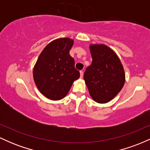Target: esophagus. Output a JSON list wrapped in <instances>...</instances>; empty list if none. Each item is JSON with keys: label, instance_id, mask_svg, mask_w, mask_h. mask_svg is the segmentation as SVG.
I'll return each instance as SVG.
<instances>
[{"label": "esophagus", "instance_id": "34e87169", "mask_svg": "<svg viewBox=\"0 0 150 150\" xmlns=\"http://www.w3.org/2000/svg\"><path fill=\"white\" fill-rule=\"evenodd\" d=\"M80 77H83V74H84L83 70H80Z\"/></svg>", "mask_w": 150, "mask_h": 150}]
</instances>
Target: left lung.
<instances>
[{
  "label": "left lung",
  "mask_w": 150,
  "mask_h": 150,
  "mask_svg": "<svg viewBox=\"0 0 150 150\" xmlns=\"http://www.w3.org/2000/svg\"><path fill=\"white\" fill-rule=\"evenodd\" d=\"M92 62L84 80L94 101L104 104L113 99L125 82L123 67L116 53L104 44L90 46Z\"/></svg>",
  "instance_id": "left-lung-1"
}]
</instances>
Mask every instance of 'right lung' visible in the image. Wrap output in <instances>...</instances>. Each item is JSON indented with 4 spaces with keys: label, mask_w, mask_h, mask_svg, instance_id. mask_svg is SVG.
Here are the masks:
<instances>
[{
    "label": "right lung",
    "mask_w": 150,
    "mask_h": 150,
    "mask_svg": "<svg viewBox=\"0 0 150 150\" xmlns=\"http://www.w3.org/2000/svg\"><path fill=\"white\" fill-rule=\"evenodd\" d=\"M73 40L56 39L44 48L33 70L37 88L46 97L60 100L69 92L73 82L80 77L75 61L70 55Z\"/></svg>",
    "instance_id": "obj_1"
}]
</instances>
